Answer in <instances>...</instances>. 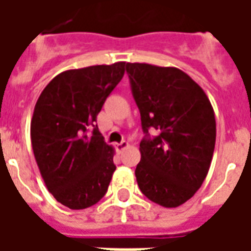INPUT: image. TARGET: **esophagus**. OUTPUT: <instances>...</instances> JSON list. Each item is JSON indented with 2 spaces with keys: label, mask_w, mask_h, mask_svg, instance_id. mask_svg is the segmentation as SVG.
Segmentation results:
<instances>
[{
  "label": "esophagus",
  "mask_w": 251,
  "mask_h": 251,
  "mask_svg": "<svg viewBox=\"0 0 251 251\" xmlns=\"http://www.w3.org/2000/svg\"><path fill=\"white\" fill-rule=\"evenodd\" d=\"M127 148H129V142L127 141H122L120 142V144H115V149H117V152L118 153L124 152Z\"/></svg>",
  "instance_id": "1"
}]
</instances>
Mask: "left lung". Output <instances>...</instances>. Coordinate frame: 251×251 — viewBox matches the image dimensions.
I'll list each match as a JSON object with an SVG mask.
<instances>
[{
  "instance_id": "left-lung-1",
  "label": "left lung",
  "mask_w": 251,
  "mask_h": 251,
  "mask_svg": "<svg viewBox=\"0 0 251 251\" xmlns=\"http://www.w3.org/2000/svg\"><path fill=\"white\" fill-rule=\"evenodd\" d=\"M144 133L136 179L148 199L179 207L201 187L216 140L214 109L203 88L176 67L126 63Z\"/></svg>"
}]
</instances>
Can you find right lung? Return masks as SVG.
<instances>
[{
  "mask_svg": "<svg viewBox=\"0 0 251 251\" xmlns=\"http://www.w3.org/2000/svg\"><path fill=\"white\" fill-rule=\"evenodd\" d=\"M125 67L117 62L60 72L36 102L30 121L36 163L48 191L71 210L91 207L107 192L115 152L95 122Z\"/></svg>",
  "mask_w": 251,
  "mask_h": 251,
  "instance_id": "1",
  "label": "right lung"
}]
</instances>
